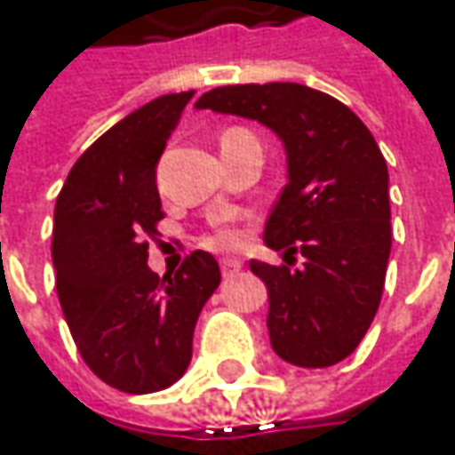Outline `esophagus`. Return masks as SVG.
<instances>
[{"label": "esophagus", "mask_w": 455, "mask_h": 455, "mask_svg": "<svg viewBox=\"0 0 455 455\" xmlns=\"http://www.w3.org/2000/svg\"><path fill=\"white\" fill-rule=\"evenodd\" d=\"M242 269V259H234V257H227V259H221V272H224V277H231V275H236Z\"/></svg>", "instance_id": "obj_1"}]
</instances>
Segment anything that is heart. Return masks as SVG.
I'll return each mask as SVG.
<instances>
[{
    "instance_id": "heart-1",
    "label": "heart",
    "mask_w": 455,
    "mask_h": 455,
    "mask_svg": "<svg viewBox=\"0 0 455 455\" xmlns=\"http://www.w3.org/2000/svg\"><path fill=\"white\" fill-rule=\"evenodd\" d=\"M227 140H257V137L244 127H231L221 134V142H227ZM213 236H216V242H219L221 247H239L244 234H242V228L236 227L234 221H221V224L216 227V231H213Z\"/></svg>"
}]
</instances>
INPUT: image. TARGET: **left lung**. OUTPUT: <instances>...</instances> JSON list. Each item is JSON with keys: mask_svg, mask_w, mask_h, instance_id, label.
I'll return each mask as SVG.
<instances>
[{"mask_svg": "<svg viewBox=\"0 0 455 455\" xmlns=\"http://www.w3.org/2000/svg\"><path fill=\"white\" fill-rule=\"evenodd\" d=\"M198 109L257 119L285 145L287 186L265 224L267 247L300 254L303 267L265 265L269 341L287 364H339L371 326L392 249L389 172L366 124L303 84L221 86Z\"/></svg>", "mask_w": 455, "mask_h": 455, "instance_id": "obj_1", "label": "left lung"}]
</instances>
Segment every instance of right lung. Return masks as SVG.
Instances as JSON below:
<instances>
[{
    "label": "right lung",
    "instance_id": "1",
    "mask_svg": "<svg viewBox=\"0 0 455 455\" xmlns=\"http://www.w3.org/2000/svg\"><path fill=\"white\" fill-rule=\"evenodd\" d=\"M190 99L193 91L160 96L104 132L55 201L52 267L70 336L91 371L129 395L186 374L196 321L221 283L201 249L175 275L148 267V239L165 219L155 170Z\"/></svg>",
    "mask_w": 455,
    "mask_h": 455
}]
</instances>
